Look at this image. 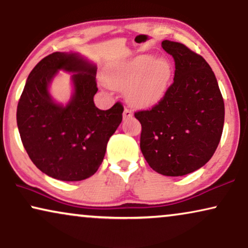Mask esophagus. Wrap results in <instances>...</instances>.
Here are the masks:
<instances>
[{"mask_svg":"<svg viewBox=\"0 0 248 248\" xmlns=\"http://www.w3.org/2000/svg\"><path fill=\"white\" fill-rule=\"evenodd\" d=\"M134 115V112L130 110V108H126L124 110V119H128V118H131Z\"/></svg>","mask_w":248,"mask_h":248,"instance_id":"esophagus-1","label":"esophagus"}]
</instances>
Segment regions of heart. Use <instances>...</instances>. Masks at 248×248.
<instances>
[{
    "instance_id": "heart-1",
    "label": "heart",
    "mask_w": 248,
    "mask_h": 248,
    "mask_svg": "<svg viewBox=\"0 0 248 248\" xmlns=\"http://www.w3.org/2000/svg\"><path fill=\"white\" fill-rule=\"evenodd\" d=\"M171 77V67L164 59L141 54L124 62L108 72L111 87L128 90V100L136 107L147 108L162 100Z\"/></svg>"
}]
</instances>
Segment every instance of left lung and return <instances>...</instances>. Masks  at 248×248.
Here are the masks:
<instances>
[{"instance_id":"1","label":"left lung","mask_w":248,"mask_h":248,"mask_svg":"<svg viewBox=\"0 0 248 248\" xmlns=\"http://www.w3.org/2000/svg\"><path fill=\"white\" fill-rule=\"evenodd\" d=\"M162 47L174 60V78L151 110L135 112L141 124L140 150L163 176H185L202 168L219 145L224 103L214 72L203 57L181 43Z\"/></svg>"}]
</instances>
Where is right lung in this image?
<instances>
[{
	"instance_id": "1",
	"label": "right lung",
	"mask_w": 248,
	"mask_h": 248,
	"mask_svg": "<svg viewBox=\"0 0 248 248\" xmlns=\"http://www.w3.org/2000/svg\"><path fill=\"white\" fill-rule=\"evenodd\" d=\"M59 70L74 72L75 92L69 103L57 105L48 85ZM96 67L76 53L55 52L32 69L16 108L22 145L42 172L62 181H79L96 172L108 141L122 120L124 107L108 110L94 104Z\"/></svg>"
}]
</instances>
